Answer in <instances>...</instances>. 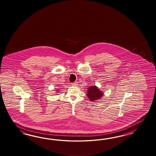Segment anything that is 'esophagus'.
Listing matches in <instances>:
<instances>
[{
  "instance_id": "obj_1",
  "label": "esophagus",
  "mask_w": 156,
  "mask_h": 156,
  "mask_svg": "<svg viewBox=\"0 0 156 156\" xmlns=\"http://www.w3.org/2000/svg\"><path fill=\"white\" fill-rule=\"evenodd\" d=\"M77 82H74V83H72V85H77Z\"/></svg>"
}]
</instances>
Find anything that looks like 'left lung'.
I'll return each instance as SVG.
<instances>
[{
  "label": "left lung",
  "instance_id": "obj_1",
  "mask_svg": "<svg viewBox=\"0 0 156 156\" xmlns=\"http://www.w3.org/2000/svg\"><path fill=\"white\" fill-rule=\"evenodd\" d=\"M88 89V93L87 95L92 101L99 100V98L103 96V93L95 85L90 87Z\"/></svg>",
  "mask_w": 156,
  "mask_h": 156
}]
</instances>
